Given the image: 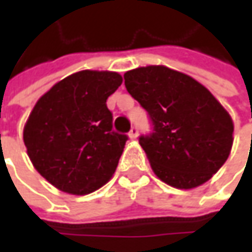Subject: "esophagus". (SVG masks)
<instances>
[{"mask_svg":"<svg viewBox=\"0 0 252 252\" xmlns=\"http://www.w3.org/2000/svg\"><path fill=\"white\" fill-rule=\"evenodd\" d=\"M137 133H139V129H137V126H133L129 131V137L130 139H136L137 137Z\"/></svg>","mask_w":252,"mask_h":252,"instance_id":"34e87169","label":"esophagus"}]
</instances>
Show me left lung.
Returning a JSON list of instances; mask_svg holds the SVG:
<instances>
[{
  "mask_svg": "<svg viewBox=\"0 0 252 252\" xmlns=\"http://www.w3.org/2000/svg\"><path fill=\"white\" fill-rule=\"evenodd\" d=\"M123 78L149 115L151 131L139 143L156 175L179 189L212 178L227 160L234 130L218 99L189 75L164 65L140 67Z\"/></svg>",
  "mask_w": 252,
  "mask_h": 252,
  "instance_id": "obj_1",
  "label": "left lung"
}]
</instances>
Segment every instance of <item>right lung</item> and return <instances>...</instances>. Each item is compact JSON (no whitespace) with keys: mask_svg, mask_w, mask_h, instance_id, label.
Wrapping results in <instances>:
<instances>
[{"mask_svg":"<svg viewBox=\"0 0 252 252\" xmlns=\"http://www.w3.org/2000/svg\"><path fill=\"white\" fill-rule=\"evenodd\" d=\"M121 84L118 73L85 70L36 102L25 125V146L34 168L56 188L85 195L115 172L129 137L113 130L106 99Z\"/></svg>","mask_w":252,"mask_h":252,"instance_id":"1","label":"right lung"}]
</instances>
